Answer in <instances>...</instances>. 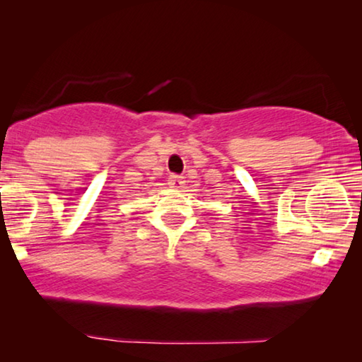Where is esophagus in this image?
<instances>
[{
	"label": "esophagus",
	"instance_id": "1",
	"mask_svg": "<svg viewBox=\"0 0 362 362\" xmlns=\"http://www.w3.org/2000/svg\"><path fill=\"white\" fill-rule=\"evenodd\" d=\"M168 183H169L170 187H174V188H182V187H183V183H185V180H183V177H182V175H175V174H173V175H169Z\"/></svg>",
	"mask_w": 362,
	"mask_h": 362
}]
</instances>
